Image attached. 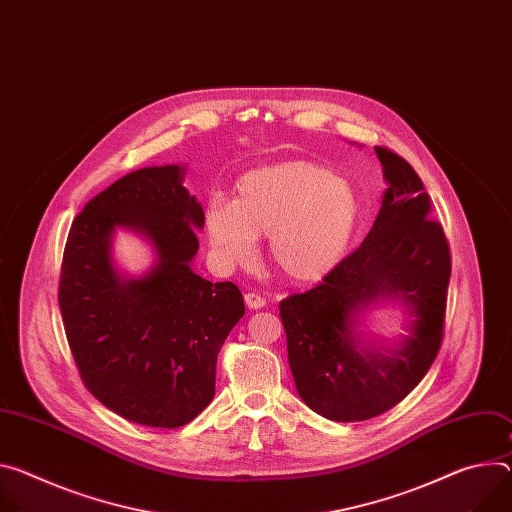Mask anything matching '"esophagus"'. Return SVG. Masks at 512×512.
<instances>
[{
	"instance_id": "esophagus-1",
	"label": "esophagus",
	"mask_w": 512,
	"mask_h": 512,
	"mask_svg": "<svg viewBox=\"0 0 512 512\" xmlns=\"http://www.w3.org/2000/svg\"><path fill=\"white\" fill-rule=\"evenodd\" d=\"M245 302H247V306H249L251 310H257V308H263V306H265V298H263L261 294H257V292H247V294H245Z\"/></svg>"
}]
</instances>
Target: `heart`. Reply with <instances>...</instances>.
Listing matches in <instances>:
<instances>
[{
	"instance_id": "b5f03b06",
	"label": "heart",
	"mask_w": 512,
	"mask_h": 512,
	"mask_svg": "<svg viewBox=\"0 0 512 512\" xmlns=\"http://www.w3.org/2000/svg\"><path fill=\"white\" fill-rule=\"evenodd\" d=\"M353 185L310 161L245 173L235 200L214 196L204 212L210 247L224 265H249L269 235V261L288 282L312 284L345 257L359 222Z\"/></svg>"
}]
</instances>
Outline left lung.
<instances>
[{
  "label": "left lung",
  "mask_w": 512,
  "mask_h": 512,
  "mask_svg": "<svg viewBox=\"0 0 512 512\" xmlns=\"http://www.w3.org/2000/svg\"><path fill=\"white\" fill-rule=\"evenodd\" d=\"M388 190L365 241L322 282L280 302L288 361L300 398L339 423L374 418L425 378L445 324L449 243L421 177L398 153L376 147ZM378 297H400L413 320L400 348L358 345L354 316Z\"/></svg>",
  "instance_id": "obj_1"
}]
</instances>
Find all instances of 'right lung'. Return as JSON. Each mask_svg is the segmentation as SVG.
I'll list each match as a JSON object with an SVG mask.
<instances>
[{"mask_svg":"<svg viewBox=\"0 0 512 512\" xmlns=\"http://www.w3.org/2000/svg\"><path fill=\"white\" fill-rule=\"evenodd\" d=\"M179 165L145 167L114 181L75 216L61 265L59 306L85 388L126 421L177 429L210 404L216 357L243 318L232 282L192 269L204 210L183 188ZM126 225L147 236L158 263L124 281L111 235Z\"/></svg>","mask_w":512,"mask_h":512,"instance_id":"add662e5","label":"right lung"}]
</instances>
